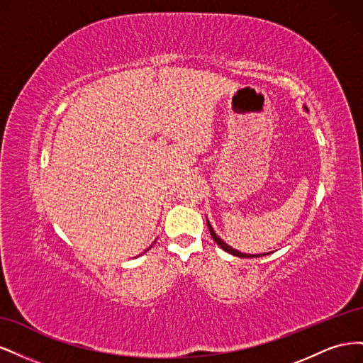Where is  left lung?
<instances>
[{"label":"left lung","instance_id":"8db88e82","mask_svg":"<svg viewBox=\"0 0 363 363\" xmlns=\"http://www.w3.org/2000/svg\"><path fill=\"white\" fill-rule=\"evenodd\" d=\"M303 108L306 112H309V108H307L306 106H303ZM206 223H207V227H208V232H211V235H212V238H213V240L215 242L221 247L224 251H227V252H230V255H233V256H236V257H242V259H251V257H262V256H267L265 252H260V255H247V252H240V251H238V250H235L233 247H230L228 244H225L224 240L219 238L216 233H215V230H213V227H212V224H211V221H208V219L206 218Z\"/></svg>","mask_w":363,"mask_h":363}]
</instances>
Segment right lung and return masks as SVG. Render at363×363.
I'll list each match as a JSON object with an SVG mask.
<instances>
[{
    "mask_svg": "<svg viewBox=\"0 0 363 363\" xmlns=\"http://www.w3.org/2000/svg\"><path fill=\"white\" fill-rule=\"evenodd\" d=\"M150 248H151V247H150ZM150 248H147V250H145V251H148V250H150ZM145 251H144V252H145Z\"/></svg>",
    "mask_w": 363,
    "mask_h": 363,
    "instance_id": "1",
    "label": "right lung"
}]
</instances>
